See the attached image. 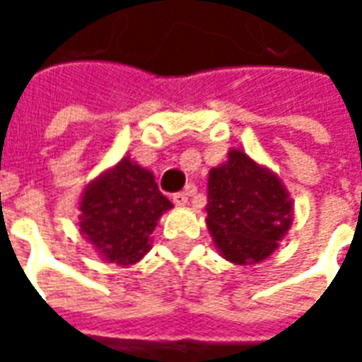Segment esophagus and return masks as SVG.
Listing matches in <instances>:
<instances>
[{
  "label": "esophagus",
  "mask_w": 362,
  "mask_h": 362,
  "mask_svg": "<svg viewBox=\"0 0 362 362\" xmlns=\"http://www.w3.org/2000/svg\"><path fill=\"white\" fill-rule=\"evenodd\" d=\"M192 194V189H188V192H178V194H174L173 196V202L174 205H186L188 204V196Z\"/></svg>",
  "instance_id": "34e87169"
}]
</instances>
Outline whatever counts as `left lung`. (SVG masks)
<instances>
[{
	"instance_id": "obj_1",
	"label": "left lung",
	"mask_w": 362,
	"mask_h": 362,
	"mask_svg": "<svg viewBox=\"0 0 362 362\" xmlns=\"http://www.w3.org/2000/svg\"><path fill=\"white\" fill-rule=\"evenodd\" d=\"M205 211L215 248L236 266L269 258L293 225V202L281 178L243 149H230L209 170Z\"/></svg>"
}]
</instances>
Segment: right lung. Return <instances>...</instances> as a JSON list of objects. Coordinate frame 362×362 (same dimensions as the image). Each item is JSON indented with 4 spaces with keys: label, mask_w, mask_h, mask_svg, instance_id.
Instances as JSON below:
<instances>
[{
    "label": "right lung",
    "mask_w": 362,
    "mask_h": 362,
    "mask_svg": "<svg viewBox=\"0 0 362 362\" xmlns=\"http://www.w3.org/2000/svg\"><path fill=\"white\" fill-rule=\"evenodd\" d=\"M173 204L158 192L151 170L129 155L96 176L79 202V230L100 258L132 266L149 252L151 235Z\"/></svg>",
    "instance_id": "1"
}]
</instances>
